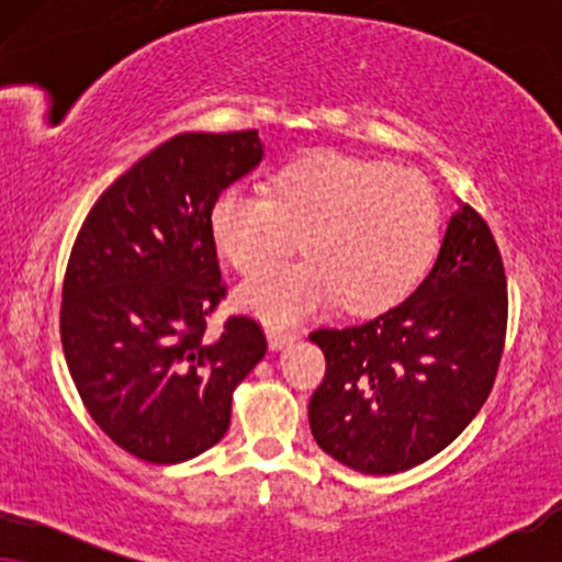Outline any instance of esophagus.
I'll list each match as a JSON object with an SVG mask.
<instances>
[{
  "label": "esophagus",
  "mask_w": 562,
  "mask_h": 562,
  "mask_svg": "<svg viewBox=\"0 0 562 562\" xmlns=\"http://www.w3.org/2000/svg\"><path fill=\"white\" fill-rule=\"evenodd\" d=\"M266 337H268V345H271V350H283V348H289L291 342H296L299 335L291 333V329H283V327H268Z\"/></svg>",
  "instance_id": "34e87169"
}]
</instances>
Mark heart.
I'll return each instance as SVG.
<instances>
[{"instance_id": "1", "label": "heart", "mask_w": 562, "mask_h": 562, "mask_svg": "<svg viewBox=\"0 0 562 562\" xmlns=\"http://www.w3.org/2000/svg\"><path fill=\"white\" fill-rule=\"evenodd\" d=\"M212 237L243 276L263 273L296 248L299 263L243 283L237 302L271 322H294L340 299L352 314L402 304L432 266L442 212L417 171L342 153H314L276 176L273 191L233 183L214 199Z\"/></svg>"}]
</instances>
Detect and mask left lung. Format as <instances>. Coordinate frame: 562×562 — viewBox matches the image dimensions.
Returning <instances> with one entry per match:
<instances>
[{
	"mask_svg": "<svg viewBox=\"0 0 562 562\" xmlns=\"http://www.w3.org/2000/svg\"><path fill=\"white\" fill-rule=\"evenodd\" d=\"M506 335V276L494 235L460 204L432 271L389 312L310 335L327 360L310 402L314 440L368 475L409 471L448 448L494 386Z\"/></svg>",
	"mask_w": 562,
	"mask_h": 562,
	"instance_id": "obj_1",
	"label": "left lung"
}]
</instances>
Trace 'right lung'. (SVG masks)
I'll return each instance as SVG.
<instances>
[{"mask_svg":"<svg viewBox=\"0 0 562 562\" xmlns=\"http://www.w3.org/2000/svg\"><path fill=\"white\" fill-rule=\"evenodd\" d=\"M260 158L258 130L176 135L97 199L74 243L60 304L68 371L102 432L148 463L217 445L235 386L266 356L250 317L206 333L225 296L212 204Z\"/></svg>","mask_w":562,"mask_h":562,"instance_id":"add662e5","label":"right lung"}]
</instances>
